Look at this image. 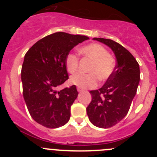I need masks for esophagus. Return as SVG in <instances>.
Segmentation results:
<instances>
[{"label":"esophagus","mask_w":157,"mask_h":157,"mask_svg":"<svg viewBox=\"0 0 157 157\" xmlns=\"http://www.w3.org/2000/svg\"><path fill=\"white\" fill-rule=\"evenodd\" d=\"M77 90H78V92H82V90L78 87V88H77Z\"/></svg>","instance_id":"34e87169"}]
</instances>
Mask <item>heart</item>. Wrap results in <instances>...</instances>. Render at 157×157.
I'll return each instance as SVG.
<instances>
[{
  "instance_id": "obj_1",
  "label": "heart",
  "mask_w": 157,
  "mask_h": 157,
  "mask_svg": "<svg viewBox=\"0 0 157 157\" xmlns=\"http://www.w3.org/2000/svg\"><path fill=\"white\" fill-rule=\"evenodd\" d=\"M80 52L92 60L89 74L78 73L71 77V82L81 89L93 88L98 84V78L101 81L108 79L114 71L115 60L106 48L101 45L93 43L80 48ZM67 71L71 74L77 71L78 57L74 52H69L65 58Z\"/></svg>"
}]
</instances>
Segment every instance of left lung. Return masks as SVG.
Segmentation results:
<instances>
[{"label": "left lung", "instance_id": "8db88e82", "mask_svg": "<svg viewBox=\"0 0 157 157\" xmlns=\"http://www.w3.org/2000/svg\"><path fill=\"white\" fill-rule=\"evenodd\" d=\"M112 50L116 66L112 75L98 90L90 91L92 101L86 108L89 120L96 127L109 128L127 116L140 81L139 64L133 55L111 39L94 37Z\"/></svg>", "mask_w": 157, "mask_h": 157}]
</instances>
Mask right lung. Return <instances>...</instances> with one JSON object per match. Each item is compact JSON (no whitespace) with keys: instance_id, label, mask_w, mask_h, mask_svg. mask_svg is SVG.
I'll list each match as a JSON object with an SVG mask.
<instances>
[{"instance_id":"right-lung-1","label":"right lung","mask_w":157,"mask_h":157,"mask_svg":"<svg viewBox=\"0 0 157 157\" xmlns=\"http://www.w3.org/2000/svg\"><path fill=\"white\" fill-rule=\"evenodd\" d=\"M83 35L57 32L43 37L27 51L21 71L23 98L34 121L57 128L70 120L77 98L75 85L57 90L68 79L65 58L72 48L88 40Z\"/></svg>"}]
</instances>
